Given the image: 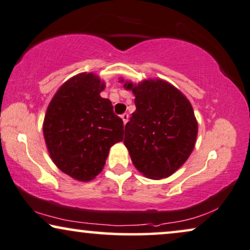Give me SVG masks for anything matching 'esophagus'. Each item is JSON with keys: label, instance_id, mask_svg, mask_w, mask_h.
I'll return each instance as SVG.
<instances>
[{"label": "esophagus", "instance_id": "34e87169", "mask_svg": "<svg viewBox=\"0 0 250 250\" xmlns=\"http://www.w3.org/2000/svg\"><path fill=\"white\" fill-rule=\"evenodd\" d=\"M121 119L123 120V123H125H125H127L128 120H129V114H128V113H123V114L121 115Z\"/></svg>", "mask_w": 250, "mask_h": 250}]
</instances>
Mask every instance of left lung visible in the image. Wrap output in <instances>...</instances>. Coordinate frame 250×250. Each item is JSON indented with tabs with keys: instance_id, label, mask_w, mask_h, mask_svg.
I'll return each instance as SVG.
<instances>
[{
	"instance_id": "obj_1",
	"label": "left lung",
	"mask_w": 250,
	"mask_h": 250,
	"mask_svg": "<svg viewBox=\"0 0 250 250\" xmlns=\"http://www.w3.org/2000/svg\"><path fill=\"white\" fill-rule=\"evenodd\" d=\"M125 86L135 95L136 111L125 128L131 161L146 177L161 179L177 170L194 148L198 123L192 105L174 85L148 80Z\"/></svg>"
}]
</instances>
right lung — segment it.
<instances>
[{
	"label": "right lung",
	"mask_w": 250,
	"mask_h": 250,
	"mask_svg": "<svg viewBox=\"0 0 250 250\" xmlns=\"http://www.w3.org/2000/svg\"><path fill=\"white\" fill-rule=\"evenodd\" d=\"M104 82L82 73L64 83L46 109L43 135L50 156L65 174L88 182L102 171L112 145L121 142L123 121L102 98Z\"/></svg>",
	"instance_id": "obj_1"
}]
</instances>
